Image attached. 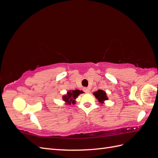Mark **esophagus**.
Returning <instances> with one entry per match:
<instances>
[{
    "label": "esophagus",
    "instance_id": "34e87169",
    "mask_svg": "<svg viewBox=\"0 0 158 158\" xmlns=\"http://www.w3.org/2000/svg\"><path fill=\"white\" fill-rule=\"evenodd\" d=\"M84 92H85V93H89V89L88 88H84Z\"/></svg>",
    "mask_w": 158,
    "mask_h": 158
}]
</instances>
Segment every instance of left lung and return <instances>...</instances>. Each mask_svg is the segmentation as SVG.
<instances>
[{
    "mask_svg": "<svg viewBox=\"0 0 158 158\" xmlns=\"http://www.w3.org/2000/svg\"><path fill=\"white\" fill-rule=\"evenodd\" d=\"M94 95H95V97L98 99L99 102L102 103H103L104 101L108 99L106 92H104L103 90L102 89H98L97 92H94Z\"/></svg>",
    "mask_w": 158,
    "mask_h": 158,
    "instance_id": "left-lung-1",
    "label": "left lung"
}]
</instances>
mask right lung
<instances>
[{"instance_id":"right-lung-1","label":"right lung","mask_w":158,"mask_h":158,"mask_svg":"<svg viewBox=\"0 0 158 158\" xmlns=\"http://www.w3.org/2000/svg\"><path fill=\"white\" fill-rule=\"evenodd\" d=\"M84 93L82 90H79V89H75V90H70L66 94V95H64L63 96V101H64L66 102V104L68 105H70L71 103L73 104H75L76 102L75 99H76V98H78V95L80 94Z\"/></svg>"}]
</instances>
